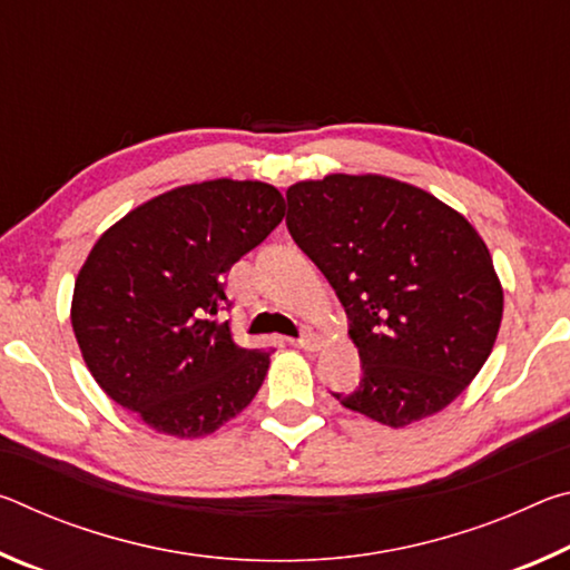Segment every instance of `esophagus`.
<instances>
[{
	"mask_svg": "<svg viewBox=\"0 0 570 570\" xmlns=\"http://www.w3.org/2000/svg\"><path fill=\"white\" fill-rule=\"evenodd\" d=\"M294 344L302 346V350H306V352H314V350H320V346H322V336L314 334V332H306L302 340H296Z\"/></svg>",
	"mask_w": 570,
	"mask_h": 570,
	"instance_id": "34e87169",
	"label": "esophagus"
}]
</instances>
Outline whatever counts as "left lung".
Returning a JSON list of instances; mask_svg holds the SVG:
<instances>
[{
    "mask_svg": "<svg viewBox=\"0 0 570 570\" xmlns=\"http://www.w3.org/2000/svg\"><path fill=\"white\" fill-rule=\"evenodd\" d=\"M286 200L288 234L340 296L360 350V387L334 397L394 430L445 410L503 322L485 240L432 193L374 173L298 180Z\"/></svg>",
    "mask_w": 570,
    "mask_h": 570,
    "instance_id": "8db88e82",
    "label": "left lung"
}]
</instances>
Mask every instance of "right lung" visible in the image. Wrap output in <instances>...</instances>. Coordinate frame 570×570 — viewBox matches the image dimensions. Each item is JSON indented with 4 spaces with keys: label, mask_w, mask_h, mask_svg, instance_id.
Here are the masks:
<instances>
[{
    "label": "right lung",
    "mask_w": 570,
    "mask_h": 570,
    "mask_svg": "<svg viewBox=\"0 0 570 570\" xmlns=\"http://www.w3.org/2000/svg\"><path fill=\"white\" fill-rule=\"evenodd\" d=\"M262 180H204L132 208L92 246L70 320L95 382L156 432L204 438L236 417L266 377L228 322L226 274L284 218Z\"/></svg>",
    "instance_id": "add662e5"
}]
</instances>
